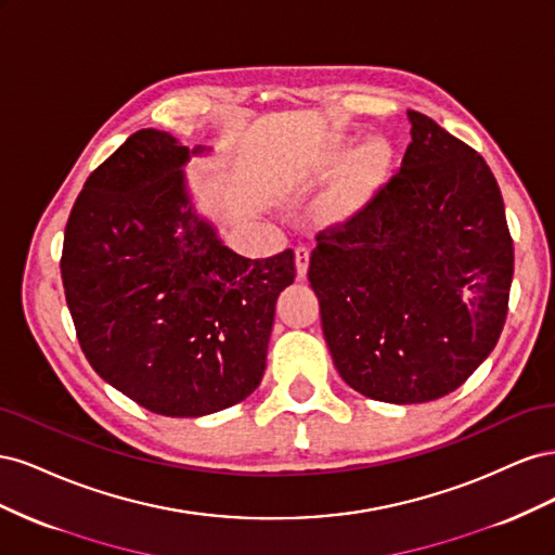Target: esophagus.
Wrapping results in <instances>:
<instances>
[{"label": "esophagus", "mask_w": 555, "mask_h": 555, "mask_svg": "<svg viewBox=\"0 0 555 555\" xmlns=\"http://www.w3.org/2000/svg\"><path fill=\"white\" fill-rule=\"evenodd\" d=\"M296 271H298V278H306L308 273V266H310V249L308 247H296Z\"/></svg>", "instance_id": "obj_1"}]
</instances>
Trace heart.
<instances>
[{
    "label": "heart",
    "instance_id": "1",
    "mask_svg": "<svg viewBox=\"0 0 555 555\" xmlns=\"http://www.w3.org/2000/svg\"><path fill=\"white\" fill-rule=\"evenodd\" d=\"M386 159H389V150H386L384 143L375 141L365 145L357 155L354 164H351L345 180L324 201V215L331 217V220H345V217L354 215L382 180Z\"/></svg>",
    "mask_w": 555,
    "mask_h": 555
}]
</instances>
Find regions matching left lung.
<instances>
[{
  "label": "left lung",
  "instance_id": "obj_1",
  "mask_svg": "<svg viewBox=\"0 0 555 555\" xmlns=\"http://www.w3.org/2000/svg\"><path fill=\"white\" fill-rule=\"evenodd\" d=\"M408 115L400 169L317 233L308 268L340 377L396 405L438 400L477 371L505 326L514 275L489 164L428 115Z\"/></svg>",
  "mask_w": 555,
  "mask_h": 555
}]
</instances>
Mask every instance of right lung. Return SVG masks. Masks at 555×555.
Instances as JSON below:
<instances>
[{"label": "right lung", "mask_w": 555, "mask_h": 555, "mask_svg": "<svg viewBox=\"0 0 555 555\" xmlns=\"http://www.w3.org/2000/svg\"><path fill=\"white\" fill-rule=\"evenodd\" d=\"M206 147L141 129L82 184L62 284L82 354L164 416L227 410L257 389L294 251L245 259L194 212L182 166Z\"/></svg>", "instance_id": "1"}]
</instances>
